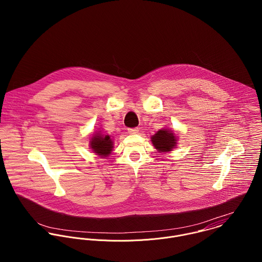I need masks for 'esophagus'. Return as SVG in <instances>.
I'll return each mask as SVG.
<instances>
[{
	"instance_id": "1",
	"label": "esophagus",
	"mask_w": 262,
	"mask_h": 262,
	"mask_svg": "<svg viewBox=\"0 0 262 262\" xmlns=\"http://www.w3.org/2000/svg\"><path fill=\"white\" fill-rule=\"evenodd\" d=\"M139 132L138 128H129L128 129V133L129 134H137Z\"/></svg>"
}]
</instances>
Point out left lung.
<instances>
[{
  "mask_svg": "<svg viewBox=\"0 0 262 262\" xmlns=\"http://www.w3.org/2000/svg\"><path fill=\"white\" fill-rule=\"evenodd\" d=\"M151 141L154 147L161 152L170 151L177 144V139L172 131L165 129L156 132V134L151 137Z\"/></svg>",
  "mask_w": 262,
  "mask_h": 262,
  "instance_id": "8db88e82",
  "label": "left lung"
}]
</instances>
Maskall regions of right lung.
<instances>
[{
    "label": "right lung",
    "instance_id": "right-lung-1",
    "mask_svg": "<svg viewBox=\"0 0 262 262\" xmlns=\"http://www.w3.org/2000/svg\"><path fill=\"white\" fill-rule=\"evenodd\" d=\"M91 148L94 152L98 153L99 155L106 157L112 151V139L108 135L103 136L100 134H96V135H94V137L91 140Z\"/></svg>",
    "mask_w": 262,
    "mask_h": 262
}]
</instances>
